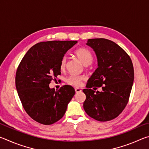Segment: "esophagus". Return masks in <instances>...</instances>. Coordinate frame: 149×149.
Returning a JSON list of instances; mask_svg holds the SVG:
<instances>
[{"label":"esophagus","mask_w":149,"mask_h":149,"mask_svg":"<svg viewBox=\"0 0 149 149\" xmlns=\"http://www.w3.org/2000/svg\"><path fill=\"white\" fill-rule=\"evenodd\" d=\"M75 93H79V92H81V89H79V88H75Z\"/></svg>","instance_id":"obj_1"}]
</instances>
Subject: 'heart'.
<instances>
[{
  "mask_svg": "<svg viewBox=\"0 0 149 149\" xmlns=\"http://www.w3.org/2000/svg\"><path fill=\"white\" fill-rule=\"evenodd\" d=\"M75 54L85 65H90L93 62V56L89 50L86 48H79L75 51ZM66 65V57L63 56L60 62V69L64 70ZM84 78L81 75H70L65 79L67 84L74 87H79L81 84Z\"/></svg>",
  "mask_w": 149,
  "mask_h": 149,
  "instance_id": "obj_1",
  "label": "heart"
}]
</instances>
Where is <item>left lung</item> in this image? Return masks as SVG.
Segmentation results:
<instances>
[{
	"label": "left lung",
	"instance_id": "1",
	"mask_svg": "<svg viewBox=\"0 0 149 149\" xmlns=\"http://www.w3.org/2000/svg\"><path fill=\"white\" fill-rule=\"evenodd\" d=\"M98 68L83 90L86 95L85 112L93 119L107 122L118 117L129 101L134 79V69L129 55L119 45L107 39H89ZM102 87L101 92L92 89Z\"/></svg>",
	"mask_w": 149,
	"mask_h": 149
}]
</instances>
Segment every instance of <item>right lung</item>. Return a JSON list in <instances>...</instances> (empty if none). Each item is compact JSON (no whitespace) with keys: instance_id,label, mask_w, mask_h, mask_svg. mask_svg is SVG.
Instances as JSON below:
<instances>
[{"instance_id":"obj_1","label":"right lung","mask_w":149,"mask_h":149,"mask_svg":"<svg viewBox=\"0 0 149 149\" xmlns=\"http://www.w3.org/2000/svg\"><path fill=\"white\" fill-rule=\"evenodd\" d=\"M77 41L41 42L29 49L16 74V87L22 106L33 120L51 125L64 116L75 95L74 87L65 85L55 91L49 84L61 74L60 62Z\"/></svg>"}]
</instances>
